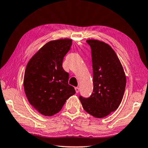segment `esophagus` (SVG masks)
Returning <instances> with one entry per match:
<instances>
[{"mask_svg":"<svg viewBox=\"0 0 148 148\" xmlns=\"http://www.w3.org/2000/svg\"><path fill=\"white\" fill-rule=\"evenodd\" d=\"M75 90H76V93H77V92H78L79 91V89L78 88V87H75Z\"/></svg>","mask_w":148,"mask_h":148,"instance_id":"esophagus-1","label":"esophagus"}]
</instances>
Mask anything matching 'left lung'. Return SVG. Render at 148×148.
I'll use <instances>...</instances> for the list:
<instances>
[{
    "label": "left lung",
    "instance_id": "left-lung-1",
    "mask_svg": "<svg viewBox=\"0 0 148 148\" xmlns=\"http://www.w3.org/2000/svg\"><path fill=\"white\" fill-rule=\"evenodd\" d=\"M86 42L91 48L93 91L89 98H79L85 111L97 118H102L117 110L121 104L126 76L111 46L98 40Z\"/></svg>",
    "mask_w": 148,
    "mask_h": 148
}]
</instances>
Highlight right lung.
<instances>
[{"label":"right lung","instance_id":"obj_1","mask_svg":"<svg viewBox=\"0 0 148 148\" xmlns=\"http://www.w3.org/2000/svg\"><path fill=\"white\" fill-rule=\"evenodd\" d=\"M72 44L69 38L49 41L27 63L23 79L25 92L29 103L45 116L58 113L66 100L76 93L69 84V73L62 66Z\"/></svg>","mask_w":148,"mask_h":148}]
</instances>
